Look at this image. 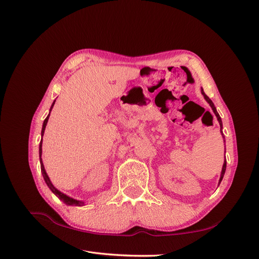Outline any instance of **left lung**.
Masks as SVG:
<instances>
[{"label": "left lung", "mask_w": 259, "mask_h": 259, "mask_svg": "<svg viewBox=\"0 0 259 259\" xmlns=\"http://www.w3.org/2000/svg\"><path fill=\"white\" fill-rule=\"evenodd\" d=\"M201 93H202V95L204 96V98H205V100L207 101V103L209 104V106L211 107V109H213V111H214V113H215V115H216V117H217V120H218V122H219V125H221V132L223 133V122H222V119H221V116H219V114H218V112H217V110H216V108H215V106H214V104H213V101H211L206 95H205V93H204V91L203 90H201ZM223 137H224V134H223ZM225 138V137H224ZM226 166H227V161L225 160V162H224V165H223V169H222V174H221V178H219V184L222 183V180H223V178H224V175H225V171H226Z\"/></svg>", "instance_id": "8db88e82"}]
</instances>
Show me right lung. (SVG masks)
I'll return each instance as SVG.
<instances>
[{
  "instance_id": "obj_1",
  "label": "right lung",
  "mask_w": 259,
  "mask_h": 259,
  "mask_svg": "<svg viewBox=\"0 0 259 259\" xmlns=\"http://www.w3.org/2000/svg\"><path fill=\"white\" fill-rule=\"evenodd\" d=\"M54 105H55V101L53 103V105H52V107H51V110H50V111H52V109H53ZM50 114H51V112H50ZM50 114H49L48 116H46V119L44 120L43 127H42V132H41V135H42V137H43V135H44V131H45V127H46V124H48ZM38 152H40V162H41V171H42V175H43V177H44V180H45L46 185L49 186V188H50V189L52 190V192H53L55 195H56V197H58L62 202L66 203L67 205H75V206H82V205H84V202H82V201H77V200H75V199H72V198L68 197V195H66L65 193H62V192H60L59 190H57L56 188H55V187L53 186V184L51 183V180H50V178H49L48 174H46L45 168H44V165H43V163H42V159H41V155H42V139H41V143H40V149H38Z\"/></svg>"
}]
</instances>
